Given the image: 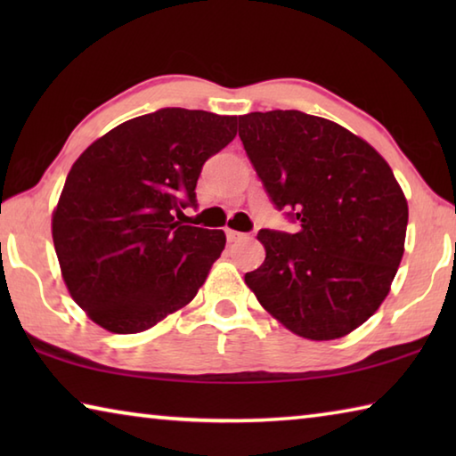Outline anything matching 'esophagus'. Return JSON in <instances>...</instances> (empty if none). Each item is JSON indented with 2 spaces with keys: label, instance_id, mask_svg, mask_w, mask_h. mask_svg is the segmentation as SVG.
I'll return each instance as SVG.
<instances>
[{
  "label": "esophagus",
  "instance_id": "1",
  "mask_svg": "<svg viewBox=\"0 0 456 456\" xmlns=\"http://www.w3.org/2000/svg\"><path fill=\"white\" fill-rule=\"evenodd\" d=\"M227 241L229 243H235V241H241V239H245L247 235L245 233H239V231H233V229H227Z\"/></svg>",
  "mask_w": 456,
  "mask_h": 456
}]
</instances>
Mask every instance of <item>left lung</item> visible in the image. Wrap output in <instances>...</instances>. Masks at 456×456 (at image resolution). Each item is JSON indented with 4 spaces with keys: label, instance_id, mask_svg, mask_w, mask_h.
I'll return each mask as SVG.
<instances>
[{
    "label": "left lung",
    "instance_id": "8db88e82",
    "mask_svg": "<svg viewBox=\"0 0 456 456\" xmlns=\"http://www.w3.org/2000/svg\"><path fill=\"white\" fill-rule=\"evenodd\" d=\"M264 189L297 233L261 229L265 261L245 273L293 334L336 339L372 315L404 253L408 205L388 163L336 122L299 110L239 117Z\"/></svg>",
    "mask_w": 456,
    "mask_h": 456
}]
</instances>
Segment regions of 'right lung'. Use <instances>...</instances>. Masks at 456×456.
<instances>
[{"label": "right lung", "mask_w": 456, "mask_h": 456, "mask_svg": "<svg viewBox=\"0 0 456 456\" xmlns=\"http://www.w3.org/2000/svg\"><path fill=\"white\" fill-rule=\"evenodd\" d=\"M237 117L160 108L112 128L76 160L52 217L68 291L92 322L136 334L197 296L225 233L183 225L205 160Z\"/></svg>", "instance_id": "right-lung-1"}]
</instances>
